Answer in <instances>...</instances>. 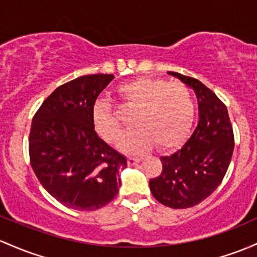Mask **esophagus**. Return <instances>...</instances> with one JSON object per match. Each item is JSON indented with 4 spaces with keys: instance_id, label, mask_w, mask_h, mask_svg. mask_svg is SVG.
Listing matches in <instances>:
<instances>
[{
    "instance_id": "obj_1",
    "label": "esophagus",
    "mask_w": 257,
    "mask_h": 257,
    "mask_svg": "<svg viewBox=\"0 0 257 257\" xmlns=\"http://www.w3.org/2000/svg\"><path fill=\"white\" fill-rule=\"evenodd\" d=\"M139 162H140L139 157H129V159H128L129 166H135L137 163H139Z\"/></svg>"
}]
</instances>
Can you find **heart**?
<instances>
[{
	"instance_id": "obj_1",
	"label": "heart",
	"mask_w": 257,
	"mask_h": 257,
	"mask_svg": "<svg viewBox=\"0 0 257 257\" xmlns=\"http://www.w3.org/2000/svg\"><path fill=\"white\" fill-rule=\"evenodd\" d=\"M125 106L135 108L133 131L124 135L120 148L142 154L156 143L161 149L178 145L188 134L194 120V98L190 90L180 83L152 78H137L117 87ZM95 129L107 142H117L122 125L111 103L98 100L92 109Z\"/></svg>"
}]
</instances>
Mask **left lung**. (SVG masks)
Listing matches in <instances>:
<instances>
[{
    "label": "left lung",
    "instance_id": "obj_1",
    "mask_svg": "<svg viewBox=\"0 0 257 257\" xmlns=\"http://www.w3.org/2000/svg\"><path fill=\"white\" fill-rule=\"evenodd\" d=\"M167 73L193 87L199 120L178 150L161 157L162 172L149 185L155 199L165 206L188 208L210 196L224 178L234 150L233 128L227 107L215 92L197 79Z\"/></svg>",
    "mask_w": 257,
    "mask_h": 257
}]
</instances>
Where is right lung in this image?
Wrapping results in <instances>:
<instances>
[{"label": "right lung", "instance_id": "add662e5", "mask_svg": "<svg viewBox=\"0 0 257 257\" xmlns=\"http://www.w3.org/2000/svg\"><path fill=\"white\" fill-rule=\"evenodd\" d=\"M113 74L83 75L55 90L34 115L30 163L39 182L64 206L94 211L106 206L120 188L118 172L125 156L95 131L92 109Z\"/></svg>", "mask_w": 257, "mask_h": 257}]
</instances>
